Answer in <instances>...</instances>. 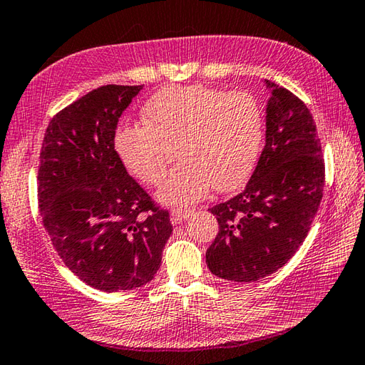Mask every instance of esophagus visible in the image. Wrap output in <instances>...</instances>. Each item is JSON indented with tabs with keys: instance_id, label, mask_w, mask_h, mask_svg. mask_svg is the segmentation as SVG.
Masks as SVG:
<instances>
[{
	"instance_id": "esophagus-1",
	"label": "esophagus",
	"mask_w": 365,
	"mask_h": 365,
	"mask_svg": "<svg viewBox=\"0 0 365 365\" xmlns=\"http://www.w3.org/2000/svg\"><path fill=\"white\" fill-rule=\"evenodd\" d=\"M192 215H194V211H192V210L175 208L173 211H171V222H173V224H181L184 219H187Z\"/></svg>"
}]
</instances>
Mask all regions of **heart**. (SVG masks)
<instances>
[{"instance_id": "b5f03b06", "label": "heart", "mask_w": 365, "mask_h": 365, "mask_svg": "<svg viewBox=\"0 0 365 365\" xmlns=\"http://www.w3.org/2000/svg\"><path fill=\"white\" fill-rule=\"evenodd\" d=\"M144 125H122L114 148L128 171L148 185L162 180L173 157L182 160L157 192L167 205H192L242 185L256 167L264 113L256 95L194 86L163 87L143 106Z\"/></svg>"}]
</instances>
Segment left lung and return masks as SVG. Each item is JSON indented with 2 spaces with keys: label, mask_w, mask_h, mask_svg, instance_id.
Instances as JSON below:
<instances>
[{
  "label": "left lung",
  "mask_w": 365,
  "mask_h": 365,
  "mask_svg": "<svg viewBox=\"0 0 365 365\" xmlns=\"http://www.w3.org/2000/svg\"><path fill=\"white\" fill-rule=\"evenodd\" d=\"M265 146L242 194L210 208L219 232L206 251L212 274L252 283L283 267L308 235L322 200L324 159L304 101L265 79Z\"/></svg>",
  "instance_id": "1"
}]
</instances>
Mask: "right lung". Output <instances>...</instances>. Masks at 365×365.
<instances>
[{"label":"right lung","mask_w":365,"mask_h":365,"mask_svg":"<svg viewBox=\"0 0 365 365\" xmlns=\"http://www.w3.org/2000/svg\"><path fill=\"white\" fill-rule=\"evenodd\" d=\"M143 86H103L61 109L46 130L38 203L65 265L105 292L149 283L173 232L170 212L127 173L114 136Z\"/></svg>","instance_id":"right-lung-1"}]
</instances>
